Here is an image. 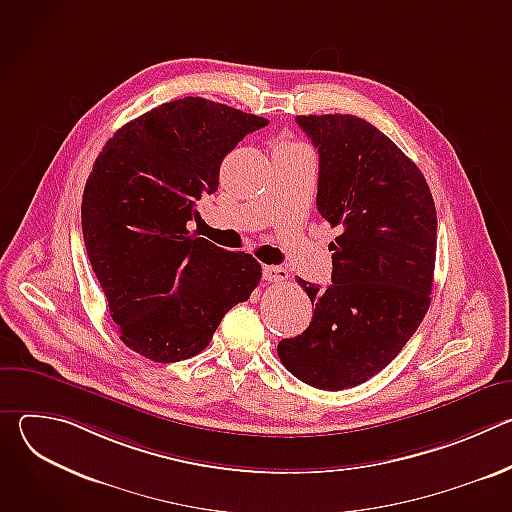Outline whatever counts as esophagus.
Here are the masks:
<instances>
[{
  "instance_id": "obj_1",
  "label": "esophagus",
  "mask_w": 512,
  "mask_h": 512,
  "mask_svg": "<svg viewBox=\"0 0 512 512\" xmlns=\"http://www.w3.org/2000/svg\"><path fill=\"white\" fill-rule=\"evenodd\" d=\"M287 277H289L287 269H283V267H279V265H265V267H263V279H265V281L277 283V281H285Z\"/></svg>"
}]
</instances>
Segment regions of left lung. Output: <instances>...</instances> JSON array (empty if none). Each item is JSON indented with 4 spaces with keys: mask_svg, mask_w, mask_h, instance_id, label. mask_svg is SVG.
Returning <instances> with one entry per match:
<instances>
[{
    "mask_svg": "<svg viewBox=\"0 0 512 512\" xmlns=\"http://www.w3.org/2000/svg\"><path fill=\"white\" fill-rule=\"evenodd\" d=\"M320 156L318 212L340 229L332 283L298 279L312 300L306 332L277 344L283 367L310 387L342 391L375 377L429 308L437 216L421 170L356 115H298Z\"/></svg>",
    "mask_w": 512,
    "mask_h": 512,
    "instance_id": "8db88e82",
    "label": "left lung"
}]
</instances>
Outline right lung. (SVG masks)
<instances>
[{
    "label": "right lung",
    "instance_id": "1",
    "mask_svg": "<svg viewBox=\"0 0 512 512\" xmlns=\"http://www.w3.org/2000/svg\"><path fill=\"white\" fill-rule=\"evenodd\" d=\"M269 121L184 97L123 125L95 160L81 221L93 271L125 346L156 362L202 352L261 265L188 231L225 156Z\"/></svg>",
    "mask_w": 512,
    "mask_h": 512
}]
</instances>
